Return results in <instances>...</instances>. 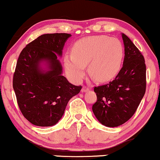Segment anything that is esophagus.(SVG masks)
<instances>
[{
	"mask_svg": "<svg viewBox=\"0 0 160 160\" xmlns=\"http://www.w3.org/2000/svg\"><path fill=\"white\" fill-rule=\"evenodd\" d=\"M89 90V88L88 87V86H82V89H81V92H88Z\"/></svg>",
	"mask_w": 160,
	"mask_h": 160,
	"instance_id": "obj_1",
	"label": "esophagus"
}]
</instances>
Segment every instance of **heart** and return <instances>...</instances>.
<instances>
[{
  "label": "heart",
  "mask_w": 160,
  "mask_h": 160,
  "mask_svg": "<svg viewBox=\"0 0 160 160\" xmlns=\"http://www.w3.org/2000/svg\"><path fill=\"white\" fill-rule=\"evenodd\" d=\"M74 54L65 56L68 74L76 82L82 80L89 65V74L99 82L109 81L121 68L124 56L122 43L117 38L105 35L89 36L76 42Z\"/></svg>",
  "instance_id": "b5f03b06"
}]
</instances>
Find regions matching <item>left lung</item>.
I'll use <instances>...</instances> for the list:
<instances>
[{
	"label": "left lung",
	"instance_id": "1",
	"mask_svg": "<svg viewBox=\"0 0 160 160\" xmlns=\"http://www.w3.org/2000/svg\"><path fill=\"white\" fill-rule=\"evenodd\" d=\"M125 47L123 65L113 81L95 86L97 101L92 111L108 127L125 123L134 115L146 91V65L139 49L122 34Z\"/></svg>",
	"mask_w": 160,
	"mask_h": 160
}]
</instances>
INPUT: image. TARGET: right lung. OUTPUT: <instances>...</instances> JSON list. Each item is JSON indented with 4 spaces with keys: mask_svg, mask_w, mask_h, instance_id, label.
Masks as SVG:
<instances>
[{
    "mask_svg": "<svg viewBox=\"0 0 160 160\" xmlns=\"http://www.w3.org/2000/svg\"><path fill=\"white\" fill-rule=\"evenodd\" d=\"M66 33L46 34L29 43L20 53L12 86L22 115L38 126H52L62 118L68 102L81 90L62 76L58 56L62 55ZM48 64L43 70L40 65Z\"/></svg>",
    "mask_w": 160,
    "mask_h": 160,
    "instance_id": "obj_1",
    "label": "right lung"
}]
</instances>
